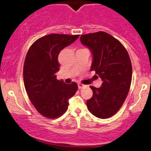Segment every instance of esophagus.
<instances>
[{
  "label": "esophagus",
  "instance_id": "obj_1",
  "mask_svg": "<svg viewBox=\"0 0 151 151\" xmlns=\"http://www.w3.org/2000/svg\"><path fill=\"white\" fill-rule=\"evenodd\" d=\"M86 86V85H83L82 83H78V88H79V89H81V88H83V87Z\"/></svg>",
  "mask_w": 151,
  "mask_h": 151
}]
</instances>
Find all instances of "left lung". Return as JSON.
Segmentation results:
<instances>
[{
  "instance_id": "left-lung-1",
  "label": "left lung",
  "mask_w": 151,
  "mask_h": 151,
  "mask_svg": "<svg viewBox=\"0 0 151 151\" xmlns=\"http://www.w3.org/2000/svg\"><path fill=\"white\" fill-rule=\"evenodd\" d=\"M80 41L91 50V71L102 79L101 87L91 86L93 96L86 101L88 110L101 119L112 117L124 103L129 91L132 67L127 50L106 32L81 35Z\"/></svg>"
}]
</instances>
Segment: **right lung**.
<instances>
[{
    "label": "right lung",
    "instance_id": "add662e5",
    "mask_svg": "<svg viewBox=\"0 0 151 151\" xmlns=\"http://www.w3.org/2000/svg\"><path fill=\"white\" fill-rule=\"evenodd\" d=\"M79 35L52 34L40 38L29 49L23 70L25 89L38 112L54 119L68 110L69 99L77 91V83L68 84L58 80V55Z\"/></svg>",
    "mask_w": 151,
    "mask_h": 151
}]
</instances>
